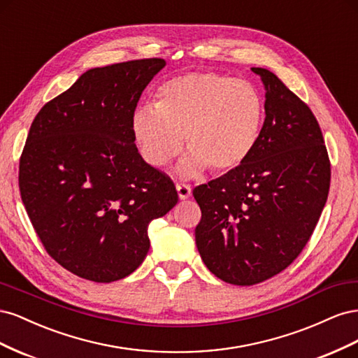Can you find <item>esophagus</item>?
<instances>
[{
  "label": "esophagus",
  "mask_w": 358,
  "mask_h": 358,
  "mask_svg": "<svg viewBox=\"0 0 358 358\" xmlns=\"http://www.w3.org/2000/svg\"><path fill=\"white\" fill-rule=\"evenodd\" d=\"M176 189L180 200H187L191 197V185H188V183H178Z\"/></svg>",
  "instance_id": "34e87169"
}]
</instances>
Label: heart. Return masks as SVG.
Here are the masks:
<instances>
[{
  "instance_id": "b5f03b06",
  "label": "heart",
  "mask_w": 358,
  "mask_h": 358,
  "mask_svg": "<svg viewBox=\"0 0 358 358\" xmlns=\"http://www.w3.org/2000/svg\"><path fill=\"white\" fill-rule=\"evenodd\" d=\"M263 95L251 82L215 71L176 76L155 92V107H140L133 133L143 159L164 167L182 150L179 171L196 176L239 169L254 154L264 122Z\"/></svg>"
}]
</instances>
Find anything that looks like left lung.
I'll return each mask as SVG.
<instances>
[{
	"mask_svg": "<svg viewBox=\"0 0 358 358\" xmlns=\"http://www.w3.org/2000/svg\"><path fill=\"white\" fill-rule=\"evenodd\" d=\"M266 86V119L239 169L194 188L201 220L196 243L224 282L255 285L285 270L306 246L327 201L330 159L315 115L276 74Z\"/></svg>",
	"mask_w": 358,
	"mask_h": 358,
	"instance_id": "left-lung-1",
	"label": "left lung"
}]
</instances>
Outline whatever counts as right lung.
Masks as SVG:
<instances>
[{"mask_svg": "<svg viewBox=\"0 0 358 358\" xmlns=\"http://www.w3.org/2000/svg\"><path fill=\"white\" fill-rule=\"evenodd\" d=\"M161 58L83 73L31 124L19 191L46 252L76 276L113 282L142 264L148 225L178 203L175 183L138 154L133 116Z\"/></svg>", "mask_w": 358, "mask_h": 358, "instance_id": "add662e5", "label": "right lung"}]
</instances>
